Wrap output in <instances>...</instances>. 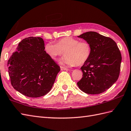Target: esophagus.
<instances>
[{
    "label": "esophagus",
    "mask_w": 131,
    "mask_h": 131,
    "mask_svg": "<svg viewBox=\"0 0 131 131\" xmlns=\"http://www.w3.org/2000/svg\"><path fill=\"white\" fill-rule=\"evenodd\" d=\"M60 69H61V70H68V69H67L65 67H63V66H60Z\"/></svg>",
    "instance_id": "1"
}]
</instances>
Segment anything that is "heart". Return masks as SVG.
I'll list each match as a JSON object with an SVG mask.
<instances>
[{
  "label": "heart",
  "instance_id": "1",
  "mask_svg": "<svg viewBox=\"0 0 131 131\" xmlns=\"http://www.w3.org/2000/svg\"><path fill=\"white\" fill-rule=\"evenodd\" d=\"M46 53L53 60L64 54L60 62L70 66L81 65L85 63L91 55V47L86 41H79L71 37H65L57 41L56 44L52 42L46 43L44 46Z\"/></svg>",
  "mask_w": 131,
  "mask_h": 131
}]
</instances>
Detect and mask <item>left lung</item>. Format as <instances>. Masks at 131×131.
<instances>
[{
	"label": "left lung",
	"mask_w": 131,
	"mask_h": 131,
	"mask_svg": "<svg viewBox=\"0 0 131 131\" xmlns=\"http://www.w3.org/2000/svg\"><path fill=\"white\" fill-rule=\"evenodd\" d=\"M91 47L90 58L81 68L82 78L77 84L88 94H100L115 83L118 78L122 56L116 42L95 31L78 36Z\"/></svg>",
	"instance_id": "left-lung-1"
}]
</instances>
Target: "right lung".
<instances>
[{
  "mask_svg": "<svg viewBox=\"0 0 131 131\" xmlns=\"http://www.w3.org/2000/svg\"><path fill=\"white\" fill-rule=\"evenodd\" d=\"M40 37H29L20 42L8 61L11 84L29 97L46 95L60 71V66L46 54Z\"/></svg>",
  "mask_w": 131,
  "mask_h": 131,
  "instance_id": "right-lung-1",
  "label": "right lung"
}]
</instances>
